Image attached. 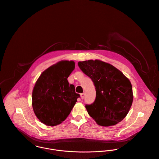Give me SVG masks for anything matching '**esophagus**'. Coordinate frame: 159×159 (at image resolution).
<instances>
[{
	"label": "esophagus",
	"mask_w": 159,
	"mask_h": 159,
	"mask_svg": "<svg viewBox=\"0 0 159 159\" xmlns=\"http://www.w3.org/2000/svg\"><path fill=\"white\" fill-rule=\"evenodd\" d=\"M80 97H81L82 99H84V98H85V93H81V94H80Z\"/></svg>",
	"instance_id": "34e87169"
}]
</instances>
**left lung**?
Returning a JSON list of instances; mask_svg holds the SVG:
<instances>
[{
	"mask_svg": "<svg viewBox=\"0 0 159 159\" xmlns=\"http://www.w3.org/2000/svg\"><path fill=\"white\" fill-rule=\"evenodd\" d=\"M82 72L93 81L95 102L86 105L89 115L100 126H114L128 115L133 101L132 85L128 78L113 65L100 60L78 62Z\"/></svg>",
	"mask_w": 159,
	"mask_h": 159,
	"instance_id": "8db88e82",
	"label": "left lung"
}]
</instances>
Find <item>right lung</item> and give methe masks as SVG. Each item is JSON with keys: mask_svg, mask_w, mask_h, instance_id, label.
I'll list each match as a JSON object with an SVG mask.
<instances>
[{"mask_svg": "<svg viewBox=\"0 0 159 159\" xmlns=\"http://www.w3.org/2000/svg\"><path fill=\"white\" fill-rule=\"evenodd\" d=\"M75 69L73 61L62 60L44 70L33 89L32 107L38 119L55 126L69 116L80 95L67 78Z\"/></svg>", "mask_w": 159, "mask_h": 159, "instance_id": "obj_1", "label": "right lung"}]
</instances>
